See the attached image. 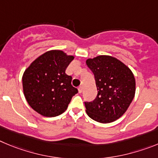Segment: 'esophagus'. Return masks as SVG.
<instances>
[{
  "instance_id": "34e87169",
  "label": "esophagus",
  "mask_w": 158,
  "mask_h": 158,
  "mask_svg": "<svg viewBox=\"0 0 158 158\" xmlns=\"http://www.w3.org/2000/svg\"><path fill=\"white\" fill-rule=\"evenodd\" d=\"M78 90H79V93L81 94L82 92V86H79V88H78Z\"/></svg>"
}]
</instances>
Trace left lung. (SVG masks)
I'll list each match as a JSON object with an SVG mask.
<instances>
[{
  "label": "left lung",
  "mask_w": 158,
  "mask_h": 158,
  "mask_svg": "<svg viewBox=\"0 0 158 158\" xmlns=\"http://www.w3.org/2000/svg\"><path fill=\"white\" fill-rule=\"evenodd\" d=\"M94 75L98 95L85 102L88 116L99 123L115 121L128 109L135 94V79L127 65L116 58L102 55L86 60Z\"/></svg>",
  "instance_id": "1"
}]
</instances>
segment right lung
Returning <instances> with one entry per match:
<instances>
[{
    "label": "right lung",
    "mask_w": 158,
    "mask_h": 158,
    "mask_svg": "<svg viewBox=\"0 0 158 158\" xmlns=\"http://www.w3.org/2000/svg\"><path fill=\"white\" fill-rule=\"evenodd\" d=\"M74 56L61 50H50L38 56L23 75V89L27 102L42 116L54 117L67 109L78 89L72 76L65 73Z\"/></svg>",
    "instance_id": "1"
}]
</instances>
